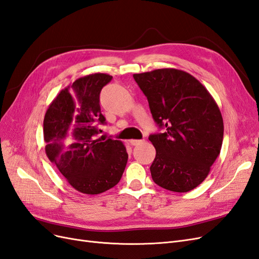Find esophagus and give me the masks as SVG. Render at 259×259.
I'll list each match as a JSON object with an SVG mask.
<instances>
[{"label": "esophagus", "mask_w": 259, "mask_h": 259, "mask_svg": "<svg viewBox=\"0 0 259 259\" xmlns=\"http://www.w3.org/2000/svg\"><path fill=\"white\" fill-rule=\"evenodd\" d=\"M143 143H144V140H138V139H131L130 140V144L132 146H138V145L143 144Z\"/></svg>", "instance_id": "34e87169"}]
</instances>
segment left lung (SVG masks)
Returning a JSON list of instances; mask_svg holds the SVG:
<instances>
[{
	"instance_id": "1",
	"label": "left lung",
	"mask_w": 259,
	"mask_h": 259,
	"mask_svg": "<svg viewBox=\"0 0 259 259\" xmlns=\"http://www.w3.org/2000/svg\"><path fill=\"white\" fill-rule=\"evenodd\" d=\"M153 120L165 132L149 136L155 148L153 182L187 192L204 182L221 153L224 121L209 92L183 70L165 68L133 75Z\"/></svg>"
}]
</instances>
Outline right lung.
<instances>
[{
    "mask_svg": "<svg viewBox=\"0 0 259 259\" xmlns=\"http://www.w3.org/2000/svg\"><path fill=\"white\" fill-rule=\"evenodd\" d=\"M112 80L93 73L60 91L43 122L45 152L75 190L99 194L111 189L123 175L128 154L121 140L96 138L101 114V89Z\"/></svg>",
    "mask_w": 259,
    "mask_h": 259,
    "instance_id": "1",
    "label": "right lung"
}]
</instances>
